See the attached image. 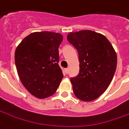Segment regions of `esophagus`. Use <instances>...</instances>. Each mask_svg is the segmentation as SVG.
Returning <instances> with one entry per match:
<instances>
[{"instance_id":"34e87169","label":"esophagus","mask_w":129,"mask_h":129,"mask_svg":"<svg viewBox=\"0 0 129 129\" xmlns=\"http://www.w3.org/2000/svg\"><path fill=\"white\" fill-rule=\"evenodd\" d=\"M65 73H66V74H68V68H66V69H65Z\"/></svg>"}]
</instances>
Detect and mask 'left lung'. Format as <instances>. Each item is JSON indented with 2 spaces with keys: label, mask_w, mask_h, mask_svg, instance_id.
I'll list each match as a JSON object with an SVG mask.
<instances>
[{
  "label": "left lung",
  "mask_w": 129,
  "mask_h": 129,
  "mask_svg": "<svg viewBox=\"0 0 129 129\" xmlns=\"http://www.w3.org/2000/svg\"><path fill=\"white\" fill-rule=\"evenodd\" d=\"M67 39L78 52L79 74L71 78L79 100H94L112 82L117 63L116 53L106 37L92 30L70 32Z\"/></svg>",
  "instance_id": "left-lung-1"
}]
</instances>
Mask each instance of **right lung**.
Masks as SVG:
<instances>
[{
	"label": "right lung",
	"mask_w": 129,
	"mask_h": 129,
	"mask_svg": "<svg viewBox=\"0 0 129 129\" xmlns=\"http://www.w3.org/2000/svg\"><path fill=\"white\" fill-rule=\"evenodd\" d=\"M63 35L51 31H36L17 46L15 61L19 78L33 96L44 99L53 94L63 78L59 67L58 46Z\"/></svg>",
	"instance_id": "right-lung-1"
}]
</instances>
